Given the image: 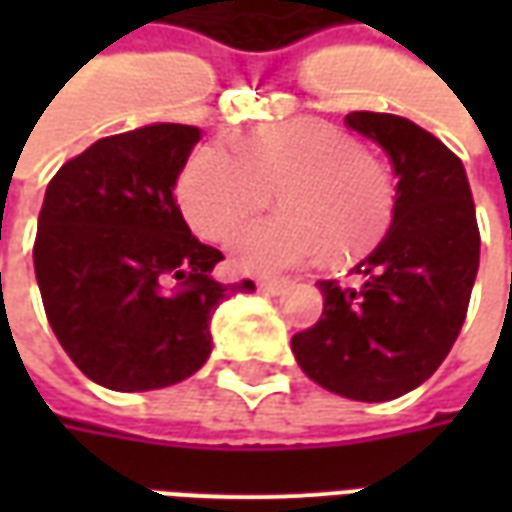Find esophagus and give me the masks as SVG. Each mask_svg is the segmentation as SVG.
<instances>
[{
    "label": "esophagus",
    "instance_id": "1",
    "mask_svg": "<svg viewBox=\"0 0 512 512\" xmlns=\"http://www.w3.org/2000/svg\"><path fill=\"white\" fill-rule=\"evenodd\" d=\"M288 282L290 279L285 277H263V279H257V288L266 290V293H271V296H277V293H282V290L288 288Z\"/></svg>",
    "mask_w": 512,
    "mask_h": 512
}]
</instances>
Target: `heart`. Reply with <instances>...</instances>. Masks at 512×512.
Wrapping results in <instances>:
<instances>
[{
  "label": "heart",
  "instance_id": "1",
  "mask_svg": "<svg viewBox=\"0 0 512 512\" xmlns=\"http://www.w3.org/2000/svg\"><path fill=\"white\" fill-rule=\"evenodd\" d=\"M235 150L200 147L180 172L178 200L194 233L222 241L277 191L282 213L246 224L230 241L244 271L301 266L323 246L337 260L356 257L392 227V175L343 128L299 117L241 136Z\"/></svg>",
  "mask_w": 512,
  "mask_h": 512
}]
</instances>
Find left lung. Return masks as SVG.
Instances as JSON below:
<instances>
[{
  "mask_svg": "<svg viewBox=\"0 0 512 512\" xmlns=\"http://www.w3.org/2000/svg\"><path fill=\"white\" fill-rule=\"evenodd\" d=\"M345 126L392 158L395 222L351 271L356 285L318 282L321 321L290 345L315 384L381 403L428 381L450 354L480 266V230L466 169L441 139L386 112H351Z\"/></svg>",
  "mask_w": 512,
  "mask_h": 512,
  "instance_id": "8db88e82",
  "label": "left lung"
}]
</instances>
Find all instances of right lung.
Here are the masks:
<instances>
[{
	"label": "right lung",
	"mask_w": 512,
	"mask_h": 512,
	"mask_svg": "<svg viewBox=\"0 0 512 512\" xmlns=\"http://www.w3.org/2000/svg\"><path fill=\"white\" fill-rule=\"evenodd\" d=\"M200 128L156 123L98 139L49 180L32 246L40 299L73 365L115 392L178 384L211 356V318L252 279L211 277L175 183Z\"/></svg>",
	"instance_id": "add662e5"
}]
</instances>
